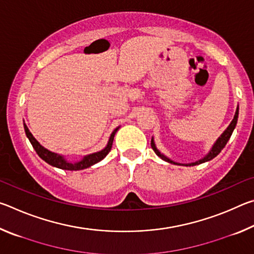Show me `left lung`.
Masks as SVG:
<instances>
[{"instance_id":"8db88e82","label":"left lung","mask_w":254,"mask_h":254,"mask_svg":"<svg viewBox=\"0 0 254 254\" xmlns=\"http://www.w3.org/2000/svg\"><path fill=\"white\" fill-rule=\"evenodd\" d=\"M238 118H239V106H238V109H236V112H235V115H234V119L232 120V122L230 123V126L227 127V128L226 130L222 133V135L218 137V139L216 140V142L214 143V145L212 147V149H210V151L206 154V156L203 158V159H200V160H198V161H196V162H191V163H186V165H183V163H177V162H175V161H173V160H170L169 158H167L165 154H162L160 151H159V150L157 149V147H156V144H154V141H153V137L151 139V148L153 149V151L156 152V154L158 157H160L162 160H165V161H167V162H170V163H174V165H183V166H196V165H199V163H203V162H206V161H209V160H212V159H214L215 157L217 156L218 153H220L222 150H223V148L225 147L226 145V143H227V141L230 140V137H231V135H232V133H233V131H234V128H235V126H236V123H238Z\"/></svg>"}]
</instances>
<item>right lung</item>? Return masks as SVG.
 <instances>
[{"label":"right lung","mask_w":254,"mask_h":254,"mask_svg":"<svg viewBox=\"0 0 254 254\" xmlns=\"http://www.w3.org/2000/svg\"><path fill=\"white\" fill-rule=\"evenodd\" d=\"M23 126H24L25 134H27L28 139L30 140V142H31L33 149L36 150L38 156H39L42 160H45L47 163H49V165L56 167V168H59L63 170H71V171L86 169V168H88V167L95 165V163L103 160V159L107 156V153L111 151L112 144H113V140H114V135H115V133L118 132L119 127H117L113 132H112L109 142H107V145L104 149L101 150V151L95 152V153H91V154H88V156H85L80 161L69 162V161H67L65 158H64V156H60V154L51 152L48 149L42 147V145L36 140V137L32 135V133L29 131V128L27 126H25V123L23 124Z\"/></svg>","instance_id":"1"}]
</instances>
